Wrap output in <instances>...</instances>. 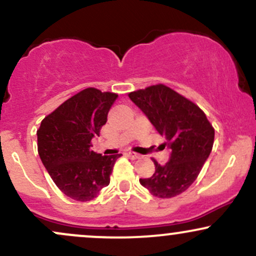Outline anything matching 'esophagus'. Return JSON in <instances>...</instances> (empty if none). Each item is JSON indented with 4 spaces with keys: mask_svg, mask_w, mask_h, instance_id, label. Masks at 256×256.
<instances>
[{
    "mask_svg": "<svg viewBox=\"0 0 256 256\" xmlns=\"http://www.w3.org/2000/svg\"><path fill=\"white\" fill-rule=\"evenodd\" d=\"M128 156H130L131 158H134H134H140V154H137V152H128Z\"/></svg>",
    "mask_w": 256,
    "mask_h": 256,
    "instance_id": "1",
    "label": "esophagus"
}]
</instances>
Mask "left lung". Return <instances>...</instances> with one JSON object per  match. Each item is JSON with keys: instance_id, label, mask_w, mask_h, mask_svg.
<instances>
[{"instance_id": "1", "label": "left lung", "mask_w": 256, "mask_h": 256, "mask_svg": "<svg viewBox=\"0 0 256 256\" xmlns=\"http://www.w3.org/2000/svg\"><path fill=\"white\" fill-rule=\"evenodd\" d=\"M128 98L146 114L171 149L168 162L154 160L155 173L140 183L152 195L174 198L198 178L213 148L214 128L204 110L164 84L132 91Z\"/></svg>"}]
</instances>
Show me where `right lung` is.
<instances>
[{
    "instance_id": "add662e5",
    "label": "right lung",
    "mask_w": 256,
    "mask_h": 256,
    "mask_svg": "<svg viewBox=\"0 0 256 256\" xmlns=\"http://www.w3.org/2000/svg\"><path fill=\"white\" fill-rule=\"evenodd\" d=\"M118 95L88 88L46 116L37 130L38 154L52 182L76 201L95 198L110 184V173L122 154L91 150Z\"/></svg>"
}]
</instances>
